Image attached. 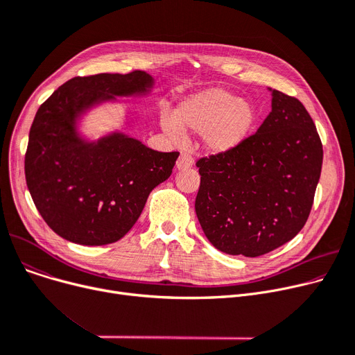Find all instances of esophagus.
Segmentation results:
<instances>
[{
  "label": "esophagus",
  "instance_id": "esophagus-1",
  "mask_svg": "<svg viewBox=\"0 0 355 355\" xmlns=\"http://www.w3.org/2000/svg\"><path fill=\"white\" fill-rule=\"evenodd\" d=\"M194 164V159L187 155V154H181L180 158L177 159V170H187V168H191Z\"/></svg>",
  "mask_w": 355,
  "mask_h": 355
}]
</instances>
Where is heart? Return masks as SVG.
Instances as JSON below:
<instances>
[{
    "instance_id": "1",
    "label": "heart",
    "mask_w": 355,
    "mask_h": 355,
    "mask_svg": "<svg viewBox=\"0 0 355 355\" xmlns=\"http://www.w3.org/2000/svg\"><path fill=\"white\" fill-rule=\"evenodd\" d=\"M256 122L250 102L223 87L193 93L175 107L174 116L162 115L164 132L180 139L184 130L201 134V146L213 155H225L243 144Z\"/></svg>"
}]
</instances>
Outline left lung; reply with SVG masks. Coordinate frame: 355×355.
Returning a JSON list of instances; mask_svg holds the SVG:
<instances>
[{
	"instance_id": "left-lung-1",
	"label": "left lung",
	"mask_w": 355,
	"mask_h": 355,
	"mask_svg": "<svg viewBox=\"0 0 355 355\" xmlns=\"http://www.w3.org/2000/svg\"><path fill=\"white\" fill-rule=\"evenodd\" d=\"M272 112L234 151L202 158L196 214L223 253L256 257L305 226L322 168V144L304 105L270 89Z\"/></svg>"
}]
</instances>
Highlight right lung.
<instances>
[{
  "mask_svg": "<svg viewBox=\"0 0 355 355\" xmlns=\"http://www.w3.org/2000/svg\"><path fill=\"white\" fill-rule=\"evenodd\" d=\"M146 71L73 78L39 107L26 154V181L50 229L71 243L102 246L122 239L139 218L146 198L171 175L180 153H159L119 128L86 135L83 122L121 99L151 96ZM126 110L122 126L138 122Z\"/></svg>",
  "mask_w": 355,
  "mask_h": 355,
  "instance_id": "add662e5",
  "label": "right lung"
}]
</instances>
